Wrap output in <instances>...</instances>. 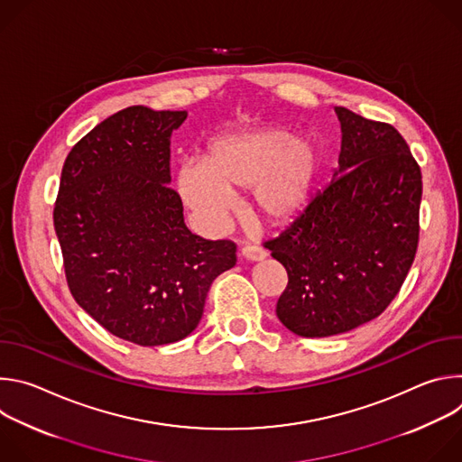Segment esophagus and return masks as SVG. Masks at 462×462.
Returning <instances> with one entry per match:
<instances>
[{
    "label": "esophagus",
    "mask_w": 462,
    "mask_h": 462,
    "mask_svg": "<svg viewBox=\"0 0 462 462\" xmlns=\"http://www.w3.org/2000/svg\"><path fill=\"white\" fill-rule=\"evenodd\" d=\"M241 255L246 259V261H263L267 257V252L259 248V246H254V245H246L241 248Z\"/></svg>",
    "instance_id": "1"
}]
</instances>
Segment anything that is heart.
Segmentation results:
<instances>
[{"mask_svg":"<svg viewBox=\"0 0 462 462\" xmlns=\"http://www.w3.org/2000/svg\"><path fill=\"white\" fill-rule=\"evenodd\" d=\"M319 171V150L282 125H263L216 139L201 170L182 164L177 189L210 230L228 216V197L248 189L250 214L269 226L291 223L307 207Z\"/></svg>","mask_w":462,"mask_h":462,"instance_id":"b5f03b06","label":"heart"}]
</instances>
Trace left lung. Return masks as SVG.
<instances>
[{"mask_svg": "<svg viewBox=\"0 0 462 462\" xmlns=\"http://www.w3.org/2000/svg\"><path fill=\"white\" fill-rule=\"evenodd\" d=\"M335 113L342 146L333 180L265 243L289 274L276 314L305 338L344 335L382 314L419 243L422 175L406 141L389 124Z\"/></svg>", "mask_w": 462, "mask_h": 462, "instance_id": "left-lung-1", "label": "left lung"}]
</instances>
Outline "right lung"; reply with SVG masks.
<instances>
[{"mask_svg":"<svg viewBox=\"0 0 462 462\" xmlns=\"http://www.w3.org/2000/svg\"><path fill=\"white\" fill-rule=\"evenodd\" d=\"M186 116L131 106L95 125L65 159L52 214L77 303L144 347L193 333L212 282L236 265L232 241L188 230L168 186L171 135Z\"/></svg>","mask_w":462,"mask_h":462,"instance_id":"obj_1","label":"right lung"}]
</instances>
